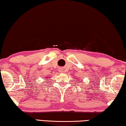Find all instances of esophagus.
<instances>
[{
	"label": "esophagus",
	"mask_w": 126,
	"mask_h": 126,
	"mask_svg": "<svg viewBox=\"0 0 126 126\" xmlns=\"http://www.w3.org/2000/svg\"><path fill=\"white\" fill-rule=\"evenodd\" d=\"M63 69H62V68H60V71H61V72H63Z\"/></svg>",
	"instance_id": "obj_1"
}]
</instances>
